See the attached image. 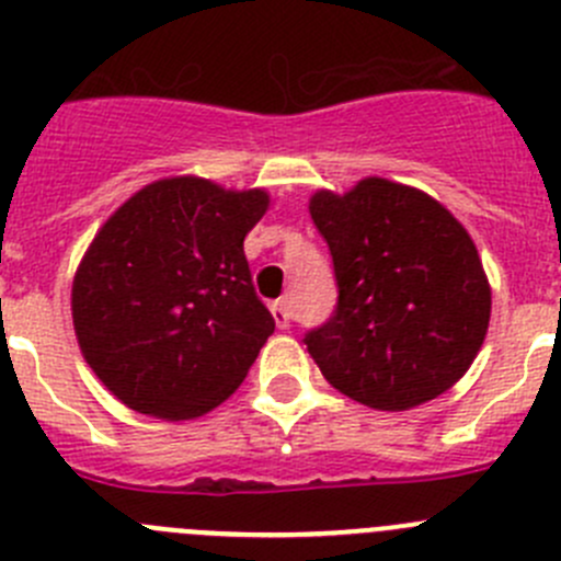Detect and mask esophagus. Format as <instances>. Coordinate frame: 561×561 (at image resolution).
Returning <instances> with one entry per match:
<instances>
[{"label":"esophagus","instance_id":"1","mask_svg":"<svg viewBox=\"0 0 561 561\" xmlns=\"http://www.w3.org/2000/svg\"><path fill=\"white\" fill-rule=\"evenodd\" d=\"M270 310H273V319L280 330H286V327L291 324V305H288V299H275V302L270 305Z\"/></svg>","mask_w":561,"mask_h":561}]
</instances>
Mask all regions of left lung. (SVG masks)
<instances>
[{"mask_svg":"<svg viewBox=\"0 0 561 561\" xmlns=\"http://www.w3.org/2000/svg\"><path fill=\"white\" fill-rule=\"evenodd\" d=\"M308 209L337 278L335 316L305 337L321 376L379 412L450 390L491 321V283L461 220L385 176L346 193L316 191Z\"/></svg>","mask_w":561,"mask_h":561,"instance_id":"8db88e82","label":"left lung"}]
</instances>
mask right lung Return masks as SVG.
<instances>
[{"label":"right lung","instance_id":"right-lung-1","mask_svg":"<svg viewBox=\"0 0 561 561\" xmlns=\"http://www.w3.org/2000/svg\"><path fill=\"white\" fill-rule=\"evenodd\" d=\"M267 209L264 187L182 174L144 185L100 226L70 310L87 365L116 401L182 423L242 385L275 330L242 248Z\"/></svg>","mask_w":561,"mask_h":561}]
</instances>
